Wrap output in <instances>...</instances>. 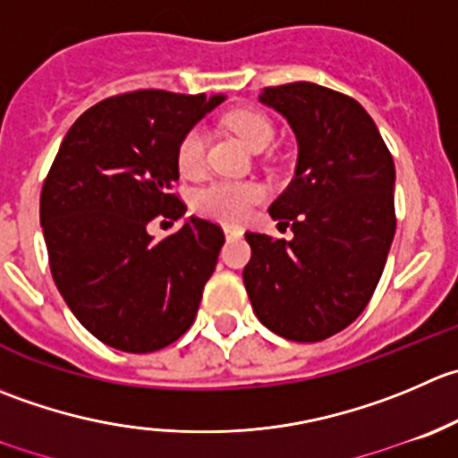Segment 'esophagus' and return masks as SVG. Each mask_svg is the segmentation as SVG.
<instances>
[{
    "label": "esophagus",
    "mask_w": 458,
    "mask_h": 458,
    "mask_svg": "<svg viewBox=\"0 0 458 458\" xmlns=\"http://www.w3.org/2000/svg\"><path fill=\"white\" fill-rule=\"evenodd\" d=\"M224 233L225 239H239L243 234V230L237 228V225H224Z\"/></svg>",
    "instance_id": "obj_1"
}]
</instances>
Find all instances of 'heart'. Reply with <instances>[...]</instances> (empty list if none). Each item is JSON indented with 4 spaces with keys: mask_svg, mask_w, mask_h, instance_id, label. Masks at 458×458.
Returning <instances> with one entry per match:
<instances>
[{
    "mask_svg": "<svg viewBox=\"0 0 458 458\" xmlns=\"http://www.w3.org/2000/svg\"><path fill=\"white\" fill-rule=\"evenodd\" d=\"M225 123L252 152H264L273 145L275 127L259 111H234L225 118ZM203 163H206V131L201 127H194L181 139L179 149H176V165H179L181 174L194 176L203 170ZM261 197H264V192L255 183L215 181V183H208L201 190H197L194 210L208 219L239 224L250 215L252 206L259 203Z\"/></svg>",
    "mask_w": 458,
    "mask_h": 458,
    "instance_id": "1",
    "label": "heart"
}]
</instances>
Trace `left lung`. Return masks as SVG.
<instances>
[{
	"mask_svg": "<svg viewBox=\"0 0 458 458\" xmlns=\"http://www.w3.org/2000/svg\"><path fill=\"white\" fill-rule=\"evenodd\" d=\"M259 102L297 140L291 185L268 208L293 239L246 233L243 284L255 315L277 335L318 342L365 310L394 233V158L360 102L313 82L266 87Z\"/></svg>",
	"mask_w": 458,
	"mask_h": 458,
	"instance_id": "obj_1",
	"label": "left lung"
}]
</instances>
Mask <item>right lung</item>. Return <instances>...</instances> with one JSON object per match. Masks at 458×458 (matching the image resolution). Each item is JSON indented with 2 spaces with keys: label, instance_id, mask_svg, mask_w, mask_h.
Here are the masks:
<instances>
[{
  "label": "right lung",
  "instance_id": "right-lung-1",
  "mask_svg": "<svg viewBox=\"0 0 458 458\" xmlns=\"http://www.w3.org/2000/svg\"><path fill=\"white\" fill-rule=\"evenodd\" d=\"M224 100L158 89L106 98L57 149L39 197L53 282L78 322L109 347L157 352L197 318L224 233L192 215L157 242L148 225L185 215L170 194L176 149Z\"/></svg>",
  "mask_w": 458,
  "mask_h": 458
}]
</instances>
